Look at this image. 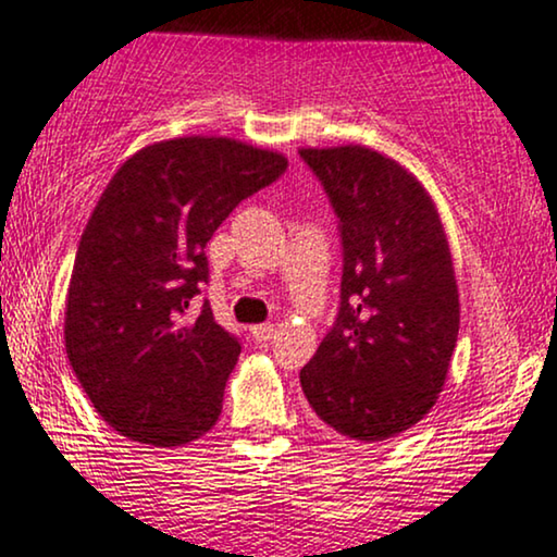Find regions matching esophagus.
Here are the masks:
<instances>
[{
  "mask_svg": "<svg viewBox=\"0 0 557 557\" xmlns=\"http://www.w3.org/2000/svg\"><path fill=\"white\" fill-rule=\"evenodd\" d=\"M251 336H255V342L267 344L274 336V323H259V326H251Z\"/></svg>",
  "mask_w": 557,
  "mask_h": 557,
  "instance_id": "esophagus-1",
  "label": "esophagus"
}]
</instances>
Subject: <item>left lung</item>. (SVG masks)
<instances>
[{
    "label": "left lung",
    "mask_w": 557,
    "mask_h": 557,
    "mask_svg": "<svg viewBox=\"0 0 557 557\" xmlns=\"http://www.w3.org/2000/svg\"><path fill=\"white\" fill-rule=\"evenodd\" d=\"M339 218L334 326L300 370L334 434L383 442L436 404L460 331L449 244L432 197L398 161L364 146L300 149Z\"/></svg>",
    "instance_id": "8db88e82"
}]
</instances>
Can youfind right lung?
<instances>
[{
  "instance_id": "add662e5",
  "label": "right lung",
  "mask_w": 557,
  "mask_h": 557,
  "mask_svg": "<svg viewBox=\"0 0 557 557\" xmlns=\"http://www.w3.org/2000/svg\"><path fill=\"white\" fill-rule=\"evenodd\" d=\"M283 153L231 138L146 146L117 169L84 228L66 298V355L108 424L180 447L221 417L242 342L215 323L206 244L238 202L283 177Z\"/></svg>"
}]
</instances>
